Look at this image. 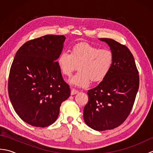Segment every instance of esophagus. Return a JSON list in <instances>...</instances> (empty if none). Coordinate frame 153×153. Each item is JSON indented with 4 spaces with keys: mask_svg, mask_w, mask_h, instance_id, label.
<instances>
[{
    "mask_svg": "<svg viewBox=\"0 0 153 153\" xmlns=\"http://www.w3.org/2000/svg\"><path fill=\"white\" fill-rule=\"evenodd\" d=\"M79 91L76 89H71V95H76V94L78 93Z\"/></svg>",
    "mask_w": 153,
    "mask_h": 153,
    "instance_id": "esophagus-1",
    "label": "esophagus"
}]
</instances>
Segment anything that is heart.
Here are the masks:
<instances>
[{"instance_id": "1", "label": "heart", "mask_w": 153, "mask_h": 153, "mask_svg": "<svg viewBox=\"0 0 153 153\" xmlns=\"http://www.w3.org/2000/svg\"><path fill=\"white\" fill-rule=\"evenodd\" d=\"M113 54L108 49H100L85 43L77 44L70 53L62 52L57 64L62 74L70 77L77 69L79 71L69 80L71 85L83 87L93 82H101L110 72L113 64Z\"/></svg>"}]
</instances>
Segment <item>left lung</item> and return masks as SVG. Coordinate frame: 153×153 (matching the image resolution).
<instances>
[{
    "mask_svg": "<svg viewBox=\"0 0 153 153\" xmlns=\"http://www.w3.org/2000/svg\"><path fill=\"white\" fill-rule=\"evenodd\" d=\"M110 47L114 60L110 72L98 85L88 91L84 107L86 124L97 131L112 129L128 118L139 85L138 70L129 48L112 39L102 38Z\"/></svg>",
    "mask_w": 153,
    "mask_h": 153,
    "instance_id": "8db88e82",
    "label": "left lung"
}]
</instances>
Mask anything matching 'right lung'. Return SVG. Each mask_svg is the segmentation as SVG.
Segmentation results:
<instances>
[{
	"label": "right lung",
	"instance_id": "1",
	"mask_svg": "<svg viewBox=\"0 0 153 153\" xmlns=\"http://www.w3.org/2000/svg\"><path fill=\"white\" fill-rule=\"evenodd\" d=\"M66 39L47 35L29 41L19 48L10 70L8 95L15 112L35 127L56 121L61 104L70 95L56 61Z\"/></svg>",
	"mask_w": 153,
	"mask_h": 153
}]
</instances>
